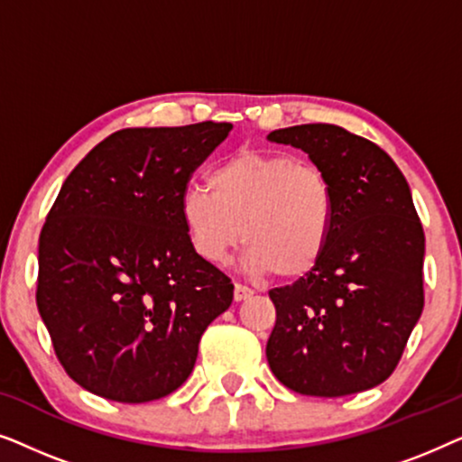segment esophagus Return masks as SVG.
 I'll return each instance as SVG.
<instances>
[{"label":"esophagus","instance_id":"esophagus-1","mask_svg":"<svg viewBox=\"0 0 462 462\" xmlns=\"http://www.w3.org/2000/svg\"><path fill=\"white\" fill-rule=\"evenodd\" d=\"M252 294H254V290L248 286H242V283H236V288H233V299H236L237 302L248 300Z\"/></svg>","mask_w":462,"mask_h":462}]
</instances>
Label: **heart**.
<instances>
[{"instance_id":"obj_1","label":"heart","mask_w":462,"mask_h":462,"mask_svg":"<svg viewBox=\"0 0 462 462\" xmlns=\"http://www.w3.org/2000/svg\"><path fill=\"white\" fill-rule=\"evenodd\" d=\"M180 195V220L195 254L225 263L239 244L254 273L307 277L330 245L337 195L330 176L292 155L242 149Z\"/></svg>"}]
</instances>
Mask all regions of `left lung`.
I'll return each instance as SVG.
<instances>
[{
  "instance_id": "8db88e82",
  "label": "left lung",
  "mask_w": 462,
  "mask_h": 462,
  "mask_svg": "<svg viewBox=\"0 0 462 462\" xmlns=\"http://www.w3.org/2000/svg\"><path fill=\"white\" fill-rule=\"evenodd\" d=\"M267 138L305 151L337 195L321 263L269 292L277 319L267 362L302 395L376 387L395 370L425 305V233L408 182L378 144L340 125L302 124Z\"/></svg>"
}]
</instances>
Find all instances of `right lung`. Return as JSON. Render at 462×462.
<instances>
[{"label":"right lung","mask_w":462,"mask_h":462,"mask_svg":"<svg viewBox=\"0 0 462 462\" xmlns=\"http://www.w3.org/2000/svg\"><path fill=\"white\" fill-rule=\"evenodd\" d=\"M231 124L125 128L62 182L40 236L37 309L79 387L111 402L166 397L193 372L233 283L189 244L179 204Z\"/></svg>","instance_id":"obj_1"}]
</instances>
